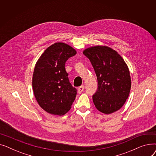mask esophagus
Listing matches in <instances>:
<instances>
[{
	"label": "esophagus",
	"mask_w": 156,
	"mask_h": 156,
	"mask_svg": "<svg viewBox=\"0 0 156 156\" xmlns=\"http://www.w3.org/2000/svg\"><path fill=\"white\" fill-rule=\"evenodd\" d=\"M85 88V87L83 85H81L78 88V94H81V92H82L83 91V90Z\"/></svg>",
	"instance_id": "1"
}]
</instances>
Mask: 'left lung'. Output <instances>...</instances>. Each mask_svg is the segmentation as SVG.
<instances>
[{"label":"left lung","instance_id":"left-lung-1","mask_svg":"<svg viewBox=\"0 0 156 156\" xmlns=\"http://www.w3.org/2000/svg\"><path fill=\"white\" fill-rule=\"evenodd\" d=\"M83 53L90 61L97 76L98 87L92 95L96 108L107 114L117 111L130 92L131 78L126 64L108 47H92Z\"/></svg>","mask_w":156,"mask_h":156}]
</instances>
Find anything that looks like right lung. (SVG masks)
<instances>
[{"instance_id": "add662e5", "label": "right lung", "mask_w": 156, "mask_h": 156, "mask_svg": "<svg viewBox=\"0 0 156 156\" xmlns=\"http://www.w3.org/2000/svg\"><path fill=\"white\" fill-rule=\"evenodd\" d=\"M76 51L61 42L48 47L34 69L32 86L36 100L46 112L63 115L71 107L77 90L70 83L65 63Z\"/></svg>"}]
</instances>
